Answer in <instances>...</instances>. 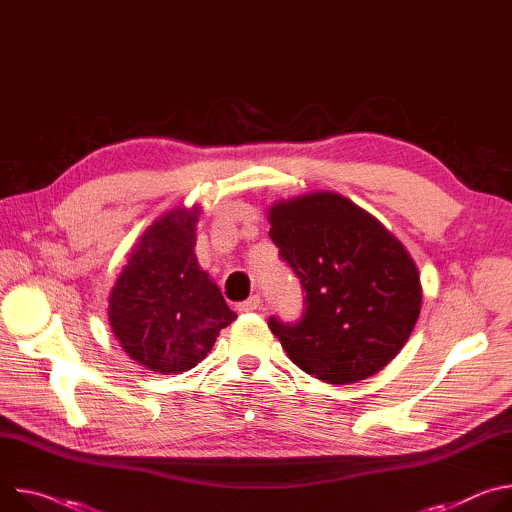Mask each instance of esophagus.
<instances>
[{"instance_id": "obj_1", "label": "esophagus", "mask_w": 512, "mask_h": 512, "mask_svg": "<svg viewBox=\"0 0 512 512\" xmlns=\"http://www.w3.org/2000/svg\"><path fill=\"white\" fill-rule=\"evenodd\" d=\"M260 307V297L258 295H252L250 299H246L244 303L238 305V311L240 313H250V311H256Z\"/></svg>"}]
</instances>
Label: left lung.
<instances>
[{
	"label": "left lung",
	"mask_w": 512,
	"mask_h": 512,
	"mask_svg": "<svg viewBox=\"0 0 512 512\" xmlns=\"http://www.w3.org/2000/svg\"><path fill=\"white\" fill-rule=\"evenodd\" d=\"M268 221L307 293L299 323L268 321L287 356L329 384L380 372L405 348L421 313L419 268L407 248L372 213L331 191L278 199Z\"/></svg>",
	"instance_id": "obj_1"
}]
</instances>
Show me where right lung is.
I'll return each instance as SVG.
<instances>
[{
	"mask_svg": "<svg viewBox=\"0 0 512 512\" xmlns=\"http://www.w3.org/2000/svg\"><path fill=\"white\" fill-rule=\"evenodd\" d=\"M199 207L154 219L130 250L109 293L107 317L124 352L158 374L195 368L236 319L213 278L199 266Z\"/></svg>",
	"mask_w": 512,
	"mask_h": 512,
	"instance_id": "add662e5",
	"label": "right lung"
}]
</instances>
